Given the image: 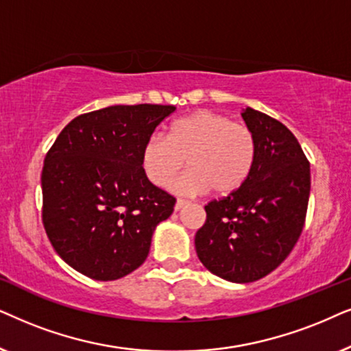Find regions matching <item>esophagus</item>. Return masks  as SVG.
<instances>
[{
	"label": "esophagus",
	"mask_w": 351,
	"mask_h": 351,
	"mask_svg": "<svg viewBox=\"0 0 351 351\" xmlns=\"http://www.w3.org/2000/svg\"><path fill=\"white\" fill-rule=\"evenodd\" d=\"M186 204H188V200H184V199H178V200H176V204H175V210H176V212L183 208Z\"/></svg>",
	"instance_id": "1"
}]
</instances>
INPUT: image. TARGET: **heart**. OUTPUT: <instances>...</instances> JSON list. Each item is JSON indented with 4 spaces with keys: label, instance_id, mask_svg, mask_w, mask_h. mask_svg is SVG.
<instances>
[{
    "label": "heart",
    "instance_id": "heart-1",
    "mask_svg": "<svg viewBox=\"0 0 351 351\" xmlns=\"http://www.w3.org/2000/svg\"><path fill=\"white\" fill-rule=\"evenodd\" d=\"M256 143L252 130L215 110H195L168 127L167 138L152 134L143 147L144 173L157 188H168L181 168L189 170L173 184L180 194L213 189L230 194L249 178Z\"/></svg>",
    "mask_w": 351,
    "mask_h": 351
}]
</instances>
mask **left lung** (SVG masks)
Returning <instances> with one entry per match:
<instances>
[{
    "label": "left lung",
    "mask_w": 351,
    "mask_h": 351,
    "mask_svg": "<svg viewBox=\"0 0 351 351\" xmlns=\"http://www.w3.org/2000/svg\"><path fill=\"white\" fill-rule=\"evenodd\" d=\"M242 119L256 143L245 183L205 205L207 219L195 232V252L210 273L245 284L276 269L305 224L310 197V162L291 130L247 107Z\"/></svg>",
    "instance_id": "obj_1"
}]
</instances>
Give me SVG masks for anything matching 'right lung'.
<instances>
[{
	"label": "right lung",
	"mask_w": 351,
	"mask_h": 351,
	"mask_svg": "<svg viewBox=\"0 0 351 351\" xmlns=\"http://www.w3.org/2000/svg\"><path fill=\"white\" fill-rule=\"evenodd\" d=\"M175 106H110L59 133L41 171L43 226L69 266L115 281L147 258L157 224L176 199L147 180L143 147Z\"/></svg>",
	"instance_id": "obj_1"
}]
</instances>
